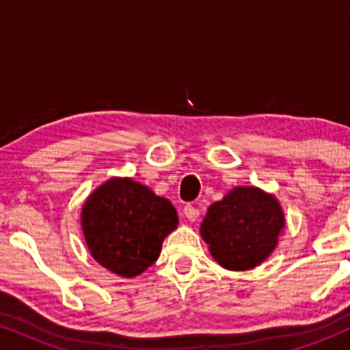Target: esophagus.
<instances>
[{
    "label": "esophagus",
    "mask_w": 350,
    "mask_h": 350,
    "mask_svg": "<svg viewBox=\"0 0 350 350\" xmlns=\"http://www.w3.org/2000/svg\"><path fill=\"white\" fill-rule=\"evenodd\" d=\"M183 213H185V217L189 219V221H196V219L199 218V210L193 207V205H186V207L183 208Z\"/></svg>",
    "instance_id": "esophagus-1"
}]
</instances>
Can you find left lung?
Listing matches in <instances>:
<instances>
[{
    "label": "left lung",
    "mask_w": 350,
    "mask_h": 350,
    "mask_svg": "<svg viewBox=\"0 0 350 350\" xmlns=\"http://www.w3.org/2000/svg\"><path fill=\"white\" fill-rule=\"evenodd\" d=\"M285 228V213L274 194L256 186H236L207 210L200 236L219 266L250 271L267 260Z\"/></svg>",
    "instance_id": "1"
}]
</instances>
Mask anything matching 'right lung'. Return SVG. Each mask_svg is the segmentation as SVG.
Here are the masks:
<instances>
[{"mask_svg":"<svg viewBox=\"0 0 350 350\" xmlns=\"http://www.w3.org/2000/svg\"><path fill=\"white\" fill-rule=\"evenodd\" d=\"M178 226L169 199L129 176H113L85 199L81 228L90 255L119 277L140 275L161 255L164 239Z\"/></svg>","mask_w":350,"mask_h":350,"instance_id":"obj_1","label":"right lung"}]
</instances>
